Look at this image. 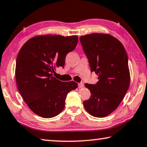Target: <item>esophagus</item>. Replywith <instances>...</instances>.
<instances>
[{"label":"esophagus","instance_id":"obj_1","mask_svg":"<svg viewBox=\"0 0 147 147\" xmlns=\"http://www.w3.org/2000/svg\"><path fill=\"white\" fill-rule=\"evenodd\" d=\"M83 86H84V83H80L78 84V87H79V88H83Z\"/></svg>","mask_w":147,"mask_h":147}]
</instances>
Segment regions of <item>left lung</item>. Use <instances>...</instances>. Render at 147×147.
<instances>
[{
    "mask_svg": "<svg viewBox=\"0 0 147 147\" xmlns=\"http://www.w3.org/2000/svg\"><path fill=\"white\" fill-rule=\"evenodd\" d=\"M91 71L98 76L95 84H85L90 99L83 102L92 116L104 117L117 109L130 84L127 53L116 38L109 34L92 33L79 38Z\"/></svg>",
    "mask_w": 147,
    "mask_h": 147,
    "instance_id": "1",
    "label": "left lung"
}]
</instances>
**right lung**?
Listing matches in <instances>:
<instances>
[{
  "mask_svg": "<svg viewBox=\"0 0 147 147\" xmlns=\"http://www.w3.org/2000/svg\"><path fill=\"white\" fill-rule=\"evenodd\" d=\"M78 42L76 35H41L30 38L19 51L15 78L19 91L28 107L39 116L53 117L64 109L69 92L78 88L74 81L62 82L53 74L64 67L67 53Z\"/></svg>",
  "mask_w": 147,
  "mask_h": 147,
  "instance_id": "obj_1",
  "label": "right lung"
}]
</instances>
